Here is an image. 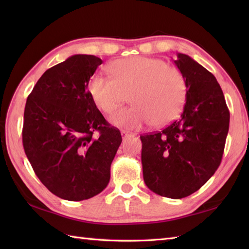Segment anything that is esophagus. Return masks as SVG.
<instances>
[{
	"label": "esophagus",
	"instance_id": "obj_1",
	"mask_svg": "<svg viewBox=\"0 0 249 249\" xmlns=\"http://www.w3.org/2000/svg\"><path fill=\"white\" fill-rule=\"evenodd\" d=\"M121 135H122V137H123V139L128 138V137H135L134 134L129 133V131H127V130H121Z\"/></svg>",
	"mask_w": 249,
	"mask_h": 249
}]
</instances>
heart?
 I'll use <instances>...</instances> for the list:
<instances>
[{
  "instance_id": "1",
  "label": "heart",
  "mask_w": 249,
  "mask_h": 249,
  "mask_svg": "<svg viewBox=\"0 0 249 249\" xmlns=\"http://www.w3.org/2000/svg\"><path fill=\"white\" fill-rule=\"evenodd\" d=\"M113 79L94 76L88 91L94 105L111 114L129 93L127 108L116 112L111 122L119 127L138 129L153 121L163 125L176 118L186 99L187 86L182 72L160 59L129 56L109 65Z\"/></svg>"
}]
</instances>
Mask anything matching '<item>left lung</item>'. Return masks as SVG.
<instances>
[{
    "label": "left lung",
    "instance_id": "obj_1",
    "mask_svg": "<svg viewBox=\"0 0 249 249\" xmlns=\"http://www.w3.org/2000/svg\"><path fill=\"white\" fill-rule=\"evenodd\" d=\"M187 86L178 120L160 131L140 136L143 179L153 193L181 199L209 181L220 165L230 113L214 75L187 54L173 60Z\"/></svg>",
    "mask_w": 249,
    "mask_h": 249
}]
</instances>
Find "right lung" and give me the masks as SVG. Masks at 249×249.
Instances as JSON below:
<instances>
[{
	"label": "right lung",
	"instance_id": "obj_1",
	"mask_svg": "<svg viewBox=\"0 0 249 249\" xmlns=\"http://www.w3.org/2000/svg\"><path fill=\"white\" fill-rule=\"evenodd\" d=\"M102 63L95 55H71L46 71L26 99V157L40 182L64 200H87L107 187L122 142L120 130L105 120L88 91Z\"/></svg>",
	"mask_w": 249,
	"mask_h": 249
}]
</instances>
